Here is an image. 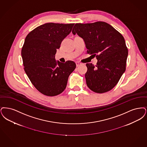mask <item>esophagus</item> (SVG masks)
Returning <instances> with one entry per match:
<instances>
[{"label":"esophagus","instance_id":"34e87169","mask_svg":"<svg viewBox=\"0 0 147 147\" xmlns=\"http://www.w3.org/2000/svg\"><path fill=\"white\" fill-rule=\"evenodd\" d=\"M76 66L77 67H78V66H79L80 65H81V63H80V62H78V61H77L76 62Z\"/></svg>","mask_w":147,"mask_h":147}]
</instances>
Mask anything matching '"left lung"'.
I'll return each instance as SVG.
<instances>
[{
  "mask_svg": "<svg viewBox=\"0 0 147 147\" xmlns=\"http://www.w3.org/2000/svg\"><path fill=\"white\" fill-rule=\"evenodd\" d=\"M72 32L83 38L87 53L98 60L96 66L86 64L88 87L98 93L112 90L126 70L128 49L122 35L102 21L76 24Z\"/></svg>",
  "mask_w": 147,
  "mask_h": 147,
  "instance_id": "obj_1",
  "label": "left lung"
}]
</instances>
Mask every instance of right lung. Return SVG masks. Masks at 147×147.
<instances>
[{"instance_id":"obj_1","label":"right lung","mask_w":147,"mask_h":147,"mask_svg":"<svg viewBox=\"0 0 147 147\" xmlns=\"http://www.w3.org/2000/svg\"><path fill=\"white\" fill-rule=\"evenodd\" d=\"M74 24L47 23L30 32L21 51L24 70L33 85L45 96H57L66 88L76 68L72 61H57L55 55Z\"/></svg>"}]
</instances>
